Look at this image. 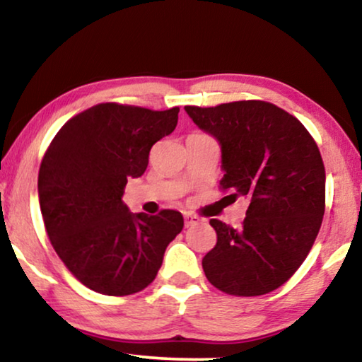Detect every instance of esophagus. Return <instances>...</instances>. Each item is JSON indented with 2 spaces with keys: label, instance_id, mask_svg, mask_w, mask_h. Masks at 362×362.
Instances as JSON below:
<instances>
[{
  "label": "esophagus",
  "instance_id": "1",
  "mask_svg": "<svg viewBox=\"0 0 362 362\" xmlns=\"http://www.w3.org/2000/svg\"><path fill=\"white\" fill-rule=\"evenodd\" d=\"M199 222H202V219H201L199 216L191 214V212H186V214H185V224H186V227L194 226V224H199Z\"/></svg>",
  "mask_w": 362,
  "mask_h": 362
}]
</instances>
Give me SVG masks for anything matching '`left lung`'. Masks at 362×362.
Wrapping results in <instances>:
<instances>
[{
    "instance_id": "8db88e82",
    "label": "left lung",
    "mask_w": 362,
    "mask_h": 362,
    "mask_svg": "<svg viewBox=\"0 0 362 362\" xmlns=\"http://www.w3.org/2000/svg\"><path fill=\"white\" fill-rule=\"evenodd\" d=\"M222 148L224 199L250 201L240 229L211 219L217 242L202 259L207 280L234 296L270 293L285 284L318 235L325 214V165L298 118L264 100L186 105Z\"/></svg>"
}]
</instances>
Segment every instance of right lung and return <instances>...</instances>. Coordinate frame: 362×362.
Segmentation results:
<instances>
[{"label": "right lung", "mask_w": 362, "mask_h": 362, "mask_svg": "<svg viewBox=\"0 0 362 362\" xmlns=\"http://www.w3.org/2000/svg\"><path fill=\"white\" fill-rule=\"evenodd\" d=\"M170 110L98 103L62 125L39 168V204L49 240L67 270L97 293L133 295L155 280L181 212L132 214L122 196L150 150L176 128Z\"/></svg>", "instance_id": "add662e5"}]
</instances>
